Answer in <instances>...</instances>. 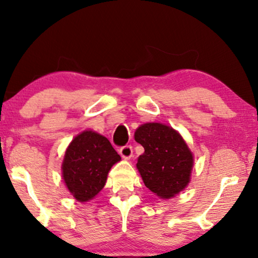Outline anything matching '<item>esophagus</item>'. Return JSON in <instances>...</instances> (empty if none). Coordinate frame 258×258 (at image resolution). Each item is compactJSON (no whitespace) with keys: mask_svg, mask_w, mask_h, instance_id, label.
Masks as SVG:
<instances>
[{"mask_svg":"<svg viewBox=\"0 0 258 258\" xmlns=\"http://www.w3.org/2000/svg\"><path fill=\"white\" fill-rule=\"evenodd\" d=\"M119 155H121L123 158H125V160H129V158L133 156V147L128 146V144L122 147L121 149H119Z\"/></svg>","mask_w":258,"mask_h":258,"instance_id":"34e87169","label":"esophagus"}]
</instances>
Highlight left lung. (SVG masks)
<instances>
[{
	"instance_id": "1",
	"label": "left lung",
	"mask_w": 258,
	"mask_h": 258,
	"mask_svg": "<svg viewBox=\"0 0 258 258\" xmlns=\"http://www.w3.org/2000/svg\"><path fill=\"white\" fill-rule=\"evenodd\" d=\"M135 140L144 148L136 165L147 188L162 199H170L185 188L194 158L176 130L161 123H146L136 130Z\"/></svg>"
}]
</instances>
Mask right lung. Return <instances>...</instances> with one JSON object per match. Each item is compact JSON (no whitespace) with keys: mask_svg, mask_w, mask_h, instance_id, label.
Segmentation results:
<instances>
[{"mask_svg":"<svg viewBox=\"0 0 258 258\" xmlns=\"http://www.w3.org/2000/svg\"><path fill=\"white\" fill-rule=\"evenodd\" d=\"M121 160L108 139L94 132H83L69 144L62 164L69 191L80 202L96 196L107 182L108 172Z\"/></svg>","mask_w":258,"mask_h":258,"instance_id":"obj_1","label":"right lung"}]
</instances>
